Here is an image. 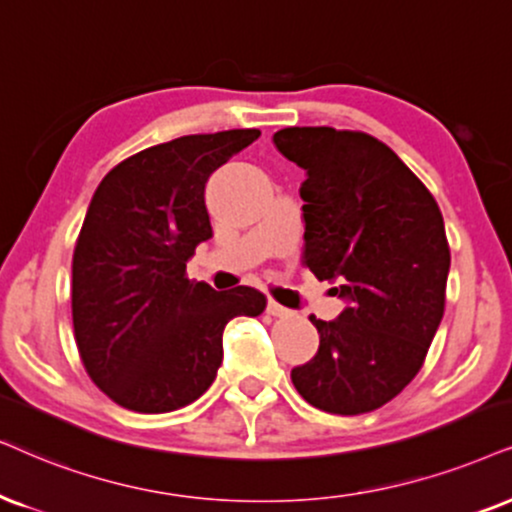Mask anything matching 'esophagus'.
<instances>
[{
  "label": "esophagus",
  "instance_id": "obj_1",
  "mask_svg": "<svg viewBox=\"0 0 512 512\" xmlns=\"http://www.w3.org/2000/svg\"><path fill=\"white\" fill-rule=\"evenodd\" d=\"M267 314L271 316H278V319H283V316H290V309L283 307V304H278L274 300L267 302Z\"/></svg>",
  "mask_w": 512,
  "mask_h": 512
}]
</instances>
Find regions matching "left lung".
I'll list each match as a JSON object with an SVG mask.
<instances>
[{"mask_svg": "<svg viewBox=\"0 0 512 512\" xmlns=\"http://www.w3.org/2000/svg\"><path fill=\"white\" fill-rule=\"evenodd\" d=\"M278 151L307 172L302 264L347 302L309 316L319 352L293 368L295 390L326 413L380 409L416 378L444 316L451 252L437 200L366 132L286 127Z\"/></svg>", "mask_w": 512, "mask_h": 512, "instance_id": "left-lung-1", "label": "left lung"}]
</instances>
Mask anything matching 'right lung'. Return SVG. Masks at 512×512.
Instances as JSON below:
<instances>
[{
  "label": "right lung",
  "mask_w": 512,
  "mask_h": 512,
  "mask_svg": "<svg viewBox=\"0 0 512 512\" xmlns=\"http://www.w3.org/2000/svg\"><path fill=\"white\" fill-rule=\"evenodd\" d=\"M260 129L189 134L129 155L101 179L73 252V328L84 371L122 409L167 413L196 401L222 366L234 316L267 297L191 281L212 238L205 181Z\"/></svg>",
  "instance_id": "add662e5"
}]
</instances>
